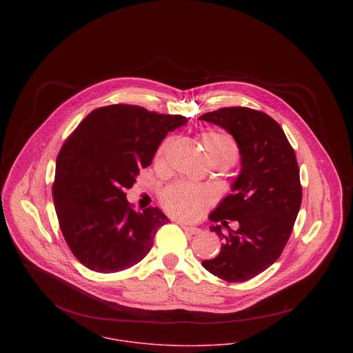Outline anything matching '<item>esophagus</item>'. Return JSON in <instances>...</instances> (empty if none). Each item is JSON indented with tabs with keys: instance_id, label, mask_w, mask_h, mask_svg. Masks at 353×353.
I'll list each match as a JSON object with an SVG mask.
<instances>
[{
	"instance_id": "1",
	"label": "esophagus",
	"mask_w": 353,
	"mask_h": 353,
	"mask_svg": "<svg viewBox=\"0 0 353 353\" xmlns=\"http://www.w3.org/2000/svg\"><path fill=\"white\" fill-rule=\"evenodd\" d=\"M181 227L183 228V231H186V232H189V234H192V235H197V234L201 232V230L197 228V227H189V225H186V224H181Z\"/></svg>"
}]
</instances>
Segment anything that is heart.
<instances>
[{"label":"heart","instance_id":"b5f03b06","mask_svg":"<svg viewBox=\"0 0 353 353\" xmlns=\"http://www.w3.org/2000/svg\"><path fill=\"white\" fill-rule=\"evenodd\" d=\"M203 148L214 165L230 167L239 156L238 144L223 132L208 130L201 134ZM170 140H165L156 152V159L161 160ZM216 199L214 192L206 186H196L185 182H176L167 186L160 193L163 208L176 219L192 221L200 219L203 212Z\"/></svg>","mask_w":353,"mask_h":353}]
</instances>
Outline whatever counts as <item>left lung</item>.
Instances as JSON below:
<instances>
[{
	"label": "left lung",
	"instance_id": "left-lung-1",
	"mask_svg": "<svg viewBox=\"0 0 353 353\" xmlns=\"http://www.w3.org/2000/svg\"><path fill=\"white\" fill-rule=\"evenodd\" d=\"M199 119L231 133L242 156V170L227 196L212 212L210 227L221 250L202 266L230 283L250 280L279 259L302 205L296 154L283 128L263 111L224 107ZM237 224L232 230L229 220ZM228 230L221 232V225Z\"/></svg>",
	"mask_w": 353,
	"mask_h": 353
}]
</instances>
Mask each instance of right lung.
<instances>
[{
    "label": "right lung",
    "mask_w": 353,
    "mask_h": 353,
    "mask_svg": "<svg viewBox=\"0 0 353 353\" xmlns=\"http://www.w3.org/2000/svg\"><path fill=\"white\" fill-rule=\"evenodd\" d=\"M186 122L182 115L118 103L91 111L65 140L52 200L65 242L84 266L115 273L150 252L168 219L153 206L136 212L126 190L151 165L167 133Z\"/></svg>",
    "instance_id": "right-lung-1"
}]
</instances>
